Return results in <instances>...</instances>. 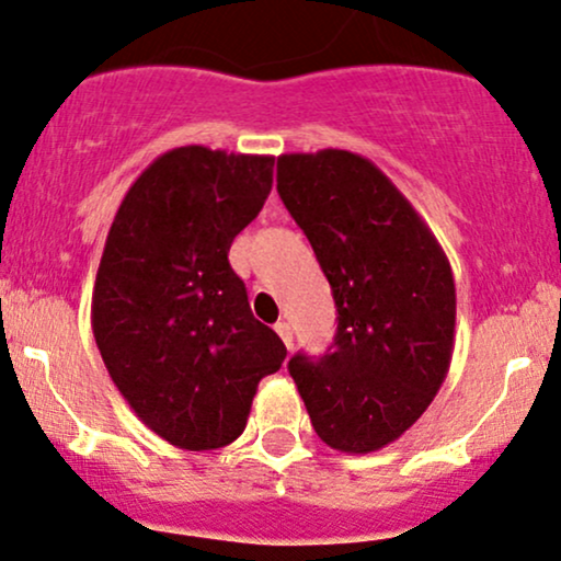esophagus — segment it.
I'll return each instance as SVG.
<instances>
[{"mask_svg":"<svg viewBox=\"0 0 561 561\" xmlns=\"http://www.w3.org/2000/svg\"><path fill=\"white\" fill-rule=\"evenodd\" d=\"M274 329H276V334H279V340L287 345V350H293V329H289V323L279 321Z\"/></svg>","mask_w":561,"mask_h":561,"instance_id":"obj_1","label":"esophagus"}]
</instances>
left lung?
Wrapping results in <instances>:
<instances>
[{
  "label": "left lung",
  "mask_w": 561,
  "mask_h": 561,
  "mask_svg": "<svg viewBox=\"0 0 561 561\" xmlns=\"http://www.w3.org/2000/svg\"><path fill=\"white\" fill-rule=\"evenodd\" d=\"M276 191L313 245L336 306L334 345L298 353V383L321 442L368 455L400 438L442 389L455 350L449 259L374 161L342 148L282 153Z\"/></svg>",
  "instance_id": "left-lung-1"
}]
</instances>
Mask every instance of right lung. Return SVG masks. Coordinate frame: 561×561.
<instances>
[{"label": "right lung", "mask_w": 561, "mask_h": 561, "mask_svg": "<svg viewBox=\"0 0 561 561\" xmlns=\"http://www.w3.org/2000/svg\"><path fill=\"white\" fill-rule=\"evenodd\" d=\"M272 182L274 157L172 148L133 182L106 234L91 300L99 353L133 413L180 449L232 444L287 355L227 259Z\"/></svg>", "instance_id": "1"}]
</instances>
